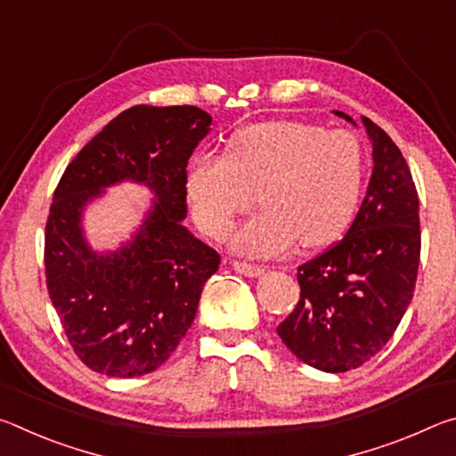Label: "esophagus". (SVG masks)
I'll return each mask as SVG.
<instances>
[{"instance_id": "esophagus-1", "label": "esophagus", "mask_w": 456, "mask_h": 456, "mask_svg": "<svg viewBox=\"0 0 456 456\" xmlns=\"http://www.w3.org/2000/svg\"><path fill=\"white\" fill-rule=\"evenodd\" d=\"M233 269L237 273L247 275V277H257L265 272L264 265L257 264H247V261H233Z\"/></svg>"}]
</instances>
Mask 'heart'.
Segmentation results:
<instances>
[{"label":"heart","instance_id":"1","mask_svg":"<svg viewBox=\"0 0 456 456\" xmlns=\"http://www.w3.org/2000/svg\"><path fill=\"white\" fill-rule=\"evenodd\" d=\"M366 184V154L356 134L307 122L241 128L227 154H200L187 168V195L200 229L225 239L239 215L264 205L233 237L243 256L273 257L299 239L328 245L356 215Z\"/></svg>","mask_w":456,"mask_h":456}]
</instances>
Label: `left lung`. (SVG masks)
I'll return each instance as SVG.
<instances>
[{"label": "left lung", "instance_id": "1", "mask_svg": "<svg viewBox=\"0 0 456 456\" xmlns=\"http://www.w3.org/2000/svg\"><path fill=\"white\" fill-rule=\"evenodd\" d=\"M348 122V114L334 110ZM374 168L342 239L297 267L299 302L277 326L283 344L323 372H348L380 352L411 304L420 261L419 192L398 146L362 117Z\"/></svg>", "mask_w": 456, "mask_h": 456}]
</instances>
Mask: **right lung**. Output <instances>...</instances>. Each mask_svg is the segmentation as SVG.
<instances>
[{"instance_id": "obj_1", "label": "right lung", "mask_w": 456, "mask_h": 456, "mask_svg": "<svg viewBox=\"0 0 456 456\" xmlns=\"http://www.w3.org/2000/svg\"><path fill=\"white\" fill-rule=\"evenodd\" d=\"M213 118L197 106H133L66 167L45 223V283L68 342L84 364L112 378L163 366L195 320L219 253L183 225L187 165ZM133 180L155 195L130 242L98 254L81 213L106 186Z\"/></svg>"}]
</instances>
